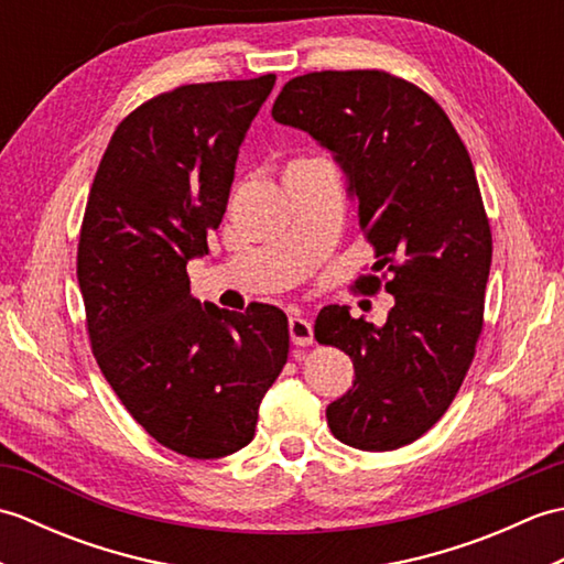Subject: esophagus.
<instances>
[{"label":"esophagus","instance_id":"esophagus-1","mask_svg":"<svg viewBox=\"0 0 564 564\" xmlns=\"http://www.w3.org/2000/svg\"><path fill=\"white\" fill-rule=\"evenodd\" d=\"M289 332H291V341L295 346H310L315 341V334H313V322L301 317V315H293L289 319Z\"/></svg>","mask_w":564,"mask_h":564}]
</instances>
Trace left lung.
<instances>
[{"mask_svg": "<svg viewBox=\"0 0 564 564\" xmlns=\"http://www.w3.org/2000/svg\"><path fill=\"white\" fill-rule=\"evenodd\" d=\"M271 116L339 162L373 271H386V283L366 275L361 291L394 295L382 327L346 305L317 315L315 339L349 354L356 373L327 424L361 451L406 446L446 414L482 332L492 232L470 154L426 91L382 69L295 77Z\"/></svg>", "mask_w": 564, "mask_h": 564, "instance_id": "obj_1", "label": "left lung"}]
</instances>
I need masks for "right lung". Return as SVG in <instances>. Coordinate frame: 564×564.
<instances>
[{"mask_svg":"<svg viewBox=\"0 0 564 564\" xmlns=\"http://www.w3.org/2000/svg\"><path fill=\"white\" fill-rule=\"evenodd\" d=\"M273 84H184L138 106L118 123L84 210L77 281L94 358L135 422L186 458L245 448L289 361L283 310L200 305L186 273L208 254L239 145Z\"/></svg>","mask_w":564,"mask_h":564,"instance_id":"right-lung-1","label":"right lung"}]
</instances>
